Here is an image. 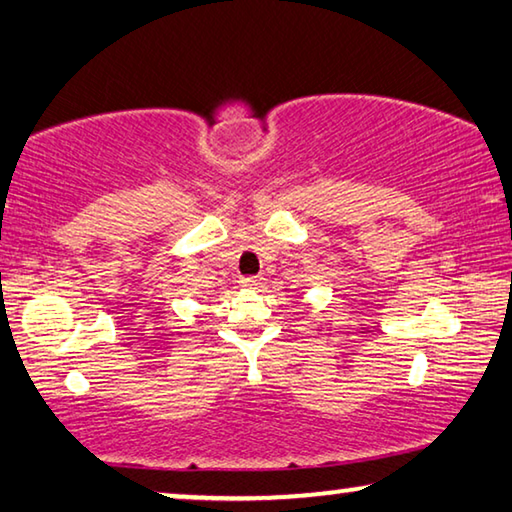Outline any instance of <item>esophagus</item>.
Masks as SVG:
<instances>
[{
    "label": "esophagus",
    "mask_w": 512,
    "mask_h": 512,
    "mask_svg": "<svg viewBox=\"0 0 512 512\" xmlns=\"http://www.w3.org/2000/svg\"><path fill=\"white\" fill-rule=\"evenodd\" d=\"M241 287H246V289H259V287H264V277L262 275H246V277H241Z\"/></svg>",
    "instance_id": "1"
}]
</instances>
